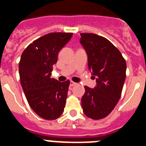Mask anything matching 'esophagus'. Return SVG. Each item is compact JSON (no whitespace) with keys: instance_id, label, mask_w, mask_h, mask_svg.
<instances>
[{"instance_id":"1","label":"esophagus","mask_w":146,"mask_h":146,"mask_svg":"<svg viewBox=\"0 0 146 146\" xmlns=\"http://www.w3.org/2000/svg\"><path fill=\"white\" fill-rule=\"evenodd\" d=\"M76 85V83L74 82H70V86H71V87H73V86H74V85Z\"/></svg>"}]
</instances>
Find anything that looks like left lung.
Returning a JSON list of instances; mask_svg holds the SVG:
<instances>
[{
  "instance_id": "obj_1",
  "label": "left lung",
  "mask_w": 146,
  "mask_h": 146,
  "mask_svg": "<svg viewBox=\"0 0 146 146\" xmlns=\"http://www.w3.org/2000/svg\"><path fill=\"white\" fill-rule=\"evenodd\" d=\"M80 35L88 69L97 82L94 88L85 86L82 107L85 115L99 120L110 114L120 99L126 78V61L107 39L90 33Z\"/></svg>"
}]
</instances>
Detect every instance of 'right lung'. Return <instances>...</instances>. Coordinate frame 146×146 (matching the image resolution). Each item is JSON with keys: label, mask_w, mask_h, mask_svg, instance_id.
<instances>
[{"label": "right lung", "mask_w": 146, "mask_h": 146, "mask_svg": "<svg viewBox=\"0 0 146 146\" xmlns=\"http://www.w3.org/2000/svg\"><path fill=\"white\" fill-rule=\"evenodd\" d=\"M72 33H50L31 43L20 59V82L26 99L36 114L54 120L64 112L70 81L51 78L58 54L69 42Z\"/></svg>", "instance_id": "obj_1"}]
</instances>
